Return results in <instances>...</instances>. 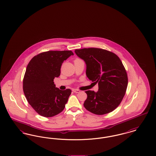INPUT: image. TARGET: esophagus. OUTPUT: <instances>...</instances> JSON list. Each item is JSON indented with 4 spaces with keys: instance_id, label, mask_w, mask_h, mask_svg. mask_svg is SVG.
Returning <instances> with one entry per match:
<instances>
[{
    "instance_id": "obj_1",
    "label": "esophagus",
    "mask_w": 156,
    "mask_h": 156,
    "mask_svg": "<svg viewBox=\"0 0 156 156\" xmlns=\"http://www.w3.org/2000/svg\"><path fill=\"white\" fill-rule=\"evenodd\" d=\"M73 91L75 92V93H80V92H81V90H78V89H74L73 90Z\"/></svg>"
}]
</instances>
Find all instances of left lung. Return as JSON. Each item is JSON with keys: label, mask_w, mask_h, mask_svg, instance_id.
Listing matches in <instances>:
<instances>
[{"label": "left lung", "mask_w": 156, "mask_h": 156, "mask_svg": "<svg viewBox=\"0 0 156 156\" xmlns=\"http://www.w3.org/2000/svg\"><path fill=\"white\" fill-rule=\"evenodd\" d=\"M75 54L87 66L89 80L98 83V90H87L83 106L96 115H104L115 110L125 95L128 79L121 60L109 51L89 48L75 50Z\"/></svg>", "instance_id": "obj_1"}]
</instances>
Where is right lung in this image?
Listing matches in <instances>:
<instances>
[{
  "label": "right lung",
  "instance_id": "add662e5",
  "mask_svg": "<svg viewBox=\"0 0 156 156\" xmlns=\"http://www.w3.org/2000/svg\"><path fill=\"white\" fill-rule=\"evenodd\" d=\"M73 55L71 51H48L34 56L27 65L23 81L24 94L41 116L52 117L64 110L71 90L55 87L54 79L60 75L64 61Z\"/></svg>",
  "mask_w": 156,
  "mask_h": 156
}]
</instances>
